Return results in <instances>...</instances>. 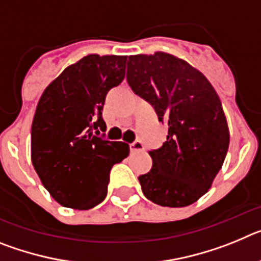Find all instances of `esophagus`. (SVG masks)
<instances>
[{"instance_id": "obj_1", "label": "esophagus", "mask_w": 261, "mask_h": 261, "mask_svg": "<svg viewBox=\"0 0 261 261\" xmlns=\"http://www.w3.org/2000/svg\"><path fill=\"white\" fill-rule=\"evenodd\" d=\"M129 147H130V151H133V153H136V151H142L144 150V144H142L141 141H135L132 142V144L129 145Z\"/></svg>"}]
</instances>
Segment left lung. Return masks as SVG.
Wrapping results in <instances>:
<instances>
[{"label": "left lung", "mask_w": 261, "mask_h": 261, "mask_svg": "<svg viewBox=\"0 0 261 261\" xmlns=\"http://www.w3.org/2000/svg\"><path fill=\"white\" fill-rule=\"evenodd\" d=\"M126 81L168 124L167 140L149 151L153 167L138 176L142 192L161 206L193 204L208 192L229 149L216 90L197 69L165 52L129 56Z\"/></svg>", "instance_id": "8db88e82"}]
</instances>
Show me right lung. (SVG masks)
Here are the masks:
<instances>
[{
	"label": "right lung",
	"mask_w": 261,
	"mask_h": 261,
	"mask_svg": "<svg viewBox=\"0 0 261 261\" xmlns=\"http://www.w3.org/2000/svg\"><path fill=\"white\" fill-rule=\"evenodd\" d=\"M125 64L126 56L89 55L62 71L39 100L31 161L45 190L62 206L87 211L100 204L111 168L128 156V144L95 136L106 126V95L123 82Z\"/></svg>",
	"instance_id": "add662e5"
}]
</instances>
